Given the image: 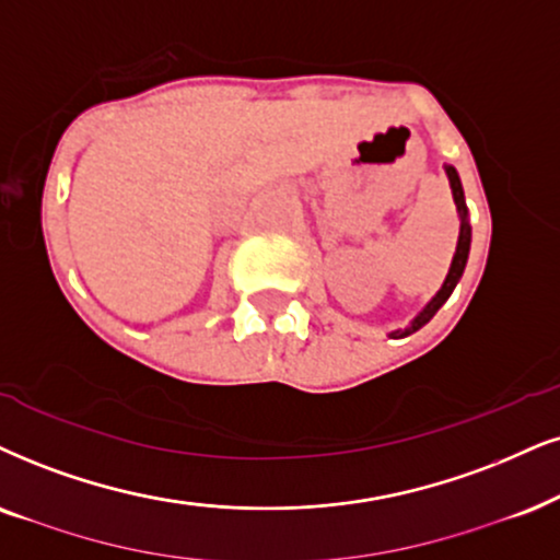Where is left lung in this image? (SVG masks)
<instances>
[{
    "instance_id": "left-lung-1",
    "label": "left lung",
    "mask_w": 560,
    "mask_h": 560,
    "mask_svg": "<svg viewBox=\"0 0 560 560\" xmlns=\"http://www.w3.org/2000/svg\"><path fill=\"white\" fill-rule=\"evenodd\" d=\"M447 170V178H450V186H452V196H455V203H457V211H459V237H457V250H455V258H452V266H450V273L447 279H444V284L439 292L431 296V302L427 304V307L421 310L419 315L410 320L406 328H398L390 332V338H406L410 336V332H416L419 328H423L431 317L436 315V310L442 307L444 302L450 300L452 289L457 287L459 276H463L465 271V264H468V253H470V222H468V207H465V194H463V183H459V175L455 167H444Z\"/></svg>"
}]
</instances>
